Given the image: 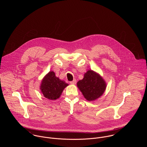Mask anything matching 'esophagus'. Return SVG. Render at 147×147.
Here are the masks:
<instances>
[{"mask_svg": "<svg viewBox=\"0 0 147 147\" xmlns=\"http://www.w3.org/2000/svg\"><path fill=\"white\" fill-rule=\"evenodd\" d=\"M69 83L71 84H73V85H74V84H75L76 83V80L75 79H74L73 81L70 82H69Z\"/></svg>", "mask_w": 147, "mask_h": 147, "instance_id": "obj_1", "label": "esophagus"}]
</instances>
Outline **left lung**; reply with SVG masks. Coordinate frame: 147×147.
Instances as JSON below:
<instances>
[{"label":"left lung","instance_id":"8db88e82","mask_svg":"<svg viewBox=\"0 0 147 147\" xmlns=\"http://www.w3.org/2000/svg\"><path fill=\"white\" fill-rule=\"evenodd\" d=\"M77 85L84 97L88 101H91L102 95L106 85L98 74L89 70L84 74V78L78 82Z\"/></svg>","mask_w":147,"mask_h":147}]
</instances>
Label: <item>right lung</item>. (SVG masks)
<instances>
[{"label": "right lung", "instance_id": "add662e5", "mask_svg": "<svg viewBox=\"0 0 147 147\" xmlns=\"http://www.w3.org/2000/svg\"><path fill=\"white\" fill-rule=\"evenodd\" d=\"M68 85L56 77L53 71H50L43 79L40 89L45 97L55 100L59 98L63 89Z\"/></svg>", "mask_w": 147, "mask_h": 147}]
</instances>
